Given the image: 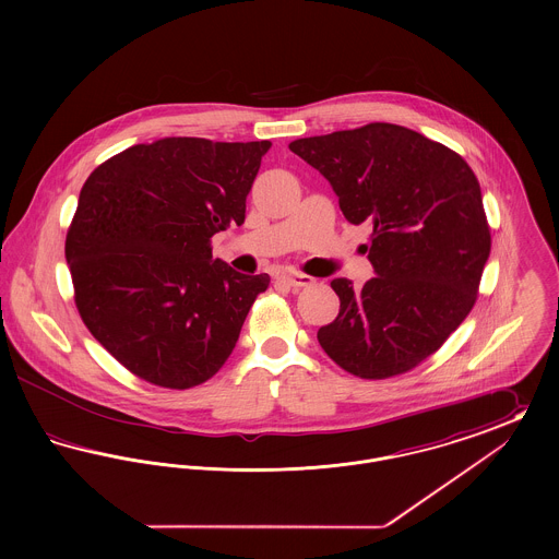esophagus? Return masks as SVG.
<instances>
[{"label": "esophagus", "mask_w": 559, "mask_h": 559, "mask_svg": "<svg viewBox=\"0 0 559 559\" xmlns=\"http://www.w3.org/2000/svg\"><path fill=\"white\" fill-rule=\"evenodd\" d=\"M281 283H285V285L292 287V289H301V287L312 285L314 278L308 276V274H301V272H289V274H283V276H281Z\"/></svg>", "instance_id": "34e87169"}]
</instances>
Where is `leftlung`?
<instances>
[{"label":"left lung","mask_w":559,"mask_h":559,"mask_svg":"<svg viewBox=\"0 0 559 559\" xmlns=\"http://www.w3.org/2000/svg\"><path fill=\"white\" fill-rule=\"evenodd\" d=\"M340 197L349 224L372 228L371 281L333 278L340 314L322 349L362 379L415 369L472 312L490 255V228L472 167L440 142L394 123L289 144Z\"/></svg>","instance_id":"left-lung-1"}]
</instances>
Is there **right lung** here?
<instances>
[{"mask_svg":"<svg viewBox=\"0 0 559 559\" xmlns=\"http://www.w3.org/2000/svg\"><path fill=\"white\" fill-rule=\"evenodd\" d=\"M272 142L160 138L98 165L64 242L90 333L128 371L169 390L207 381L237 346L267 274L213 260L212 237L245 222Z\"/></svg>","mask_w":559,"mask_h":559,"instance_id":"right-lung-1","label":"right lung"}]
</instances>
